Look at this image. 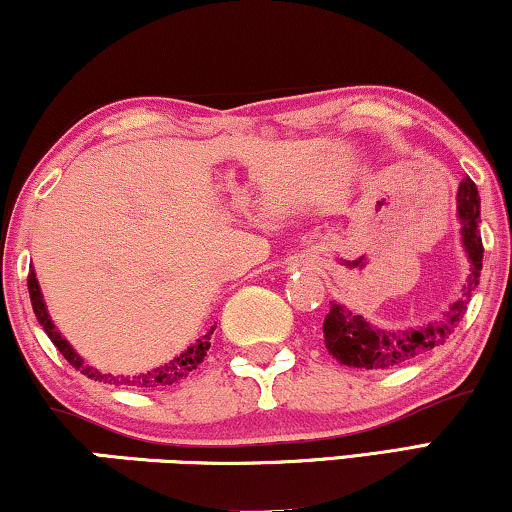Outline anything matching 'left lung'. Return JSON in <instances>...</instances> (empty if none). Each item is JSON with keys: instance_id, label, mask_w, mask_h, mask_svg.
Here are the masks:
<instances>
[{"instance_id": "1", "label": "left lung", "mask_w": 512, "mask_h": 512, "mask_svg": "<svg viewBox=\"0 0 512 512\" xmlns=\"http://www.w3.org/2000/svg\"><path fill=\"white\" fill-rule=\"evenodd\" d=\"M457 215L462 220V243L466 255H469L471 271L466 285L455 304H450L436 322L415 327V329H397L385 331L371 327L362 315H355L350 308L341 304H331L325 325V345L338 362L355 369H392L410 359L427 355L429 350L438 348L448 341L452 331L462 322L466 306H469L471 294L478 287L480 269H482V239H480V194L471 178H464L457 190Z\"/></svg>"}]
</instances>
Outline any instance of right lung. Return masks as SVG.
<instances>
[{"label": "right lung", "mask_w": 512, "mask_h": 512, "mask_svg": "<svg viewBox=\"0 0 512 512\" xmlns=\"http://www.w3.org/2000/svg\"><path fill=\"white\" fill-rule=\"evenodd\" d=\"M27 287H30V299H32V308H34V315H37L39 325L46 331L50 341L55 343V348L62 352L64 359L74 366L76 371H81L83 376H88L92 380H99V383H111V385H125V387H136V390H141V387H169V385H176L181 383L183 378L190 376V373L197 369V366L204 362L206 357V350L211 348V336H213V329L211 327L206 331L204 336L197 338V343H192L190 348L181 355L171 359V362L157 366L153 371H146V373H139V376H111V373H102L97 369H92L83 362V357H78V352L71 348L67 343V338H64L60 331L55 329L53 320H50L48 315V308H46V301H43V294H41V287H39V280H37V273L34 269L30 271V276H27Z\"/></svg>", "instance_id": "obj_1"}]
</instances>
